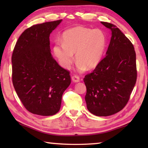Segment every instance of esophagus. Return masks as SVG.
I'll list each match as a JSON object with an SVG mask.
<instances>
[{
    "mask_svg": "<svg viewBox=\"0 0 148 148\" xmlns=\"http://www.w3.org/2000/svg\"><path fill=\"white\" fill-rule=\"evenodd\" d=\"M72 80L73 82H75V83H77V82H79V77L77 76H73L72 77Z\"/></svg>",
    "mask_w": 148,
    "mask_h": 148,
    "instance_id": "34e87169",
    "label": "esophagus"
}]
</instances>
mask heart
Segmentation results:
<instances>
[{
  "label": "heart",
  "mask_w": 148,
  "mask_h": 148,
  "mask_svg": "<svg viewBox=\"0 0 148 148\" xmlns=\"http://www.w3.org/2000/svg\"><path fill=\"white\" fill-rule=\"evenodd\" d=\"M62 43L57 42L53 53L59 64L68 69L76 53L77 67L79 71L92 69L101 61L106 45V39L101 30L74 27L62 34Z\"/></svg>",
  "instance_id": "b5f03b06"
}]
</instances>
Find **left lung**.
Returning <instances> with one entry per match:
<instances>
[{"label":"left lung","instance_id":"obj_1","mask_svg":"<svg viewBox=\"0 0 148 148\" xmlns=\"http://www.w3.org/2000/svg\"><path fill=\"white\" fill-rule=\"evenodd\" d=\"M112 32L106 56L84 82L87 110L97 116L121 111L129 101L136 82V53L131 42L114 25L101 22Z\"/></svg>","mask_w":148,"mask_h":148}]
</instances>
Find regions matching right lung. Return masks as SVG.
Listing matches in <instances>:
<instances>
[{
	"instance_id": "right-lung-1",
	"label": "right lung",
	"mask_w": 148,
	"mask_h": 148,
	"mask_svg": "<svg viewBox=\"0 0 148 148\" xmlns=\"http://www.w3.org/2000/svg\"><path fill=\"white\" fill-rule=\"evenodd\" d=\"M62 19L34 25L17 40L12 56V82L25 108L39 116L59 111L62 95L71 83L68 71L51 53L49 35Z\"/></svg>"
}]
</instances>
